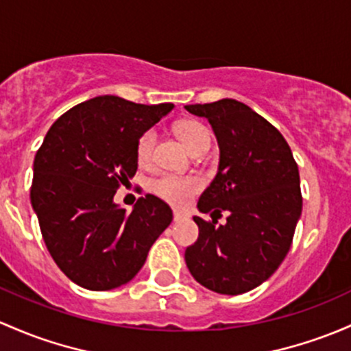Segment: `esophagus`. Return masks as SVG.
<instances>
[{"mask_svg":"<svg viewBox=\"0 0 351 351\" xmlns=\"http://www.w3.org/2000/svg\"><path fill=\"white\" fill-rule=\"evenodd\" d=\"M173 219H175V222H180V220L188 219V215H186V213L178 212V210H175V212H173Z\"/></svg>","mask_w":351,"mask_h":351,"instance_id":"1","label":"esophagus"}]
</instances>
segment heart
Segmentation results:
<instances>
[{
  "label": "heart",
  "instance_id": "b5f03b06",
  "mask_svg": "<svg viewBox=\"0 0 351 351\" xmlns=\"http://www.w3.org/2000/svg\"><path fill=\"white\" fill-rule=\"evenodd\" d=\"M176 134L190 151L198 149L205 145L210 146L208 129L198 121H182L180 124H176ZM154 141H156V132L153 129H147L139 136L138 143H136V160L139 166H147L151 163ZM202 185L204 183L198 176H178L165 173V175L154 178L149 188L161 200L176 206H183L202 190Z\"/></svg>",
  "mask_w": 351,
  "mask_h": 351
}]
</instances>
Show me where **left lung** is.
Returning a JSON list of instances; mask_svg holds the SVG:
<instances>
[{"label":"left lung","mask_w":351,"mask_h":351,"mask_svg":"<svg viewBox=\"0 0 351 351\" xmlns=\"http://www.w3.org/2000/svg\"><path fill=\"white\" fill-rule=\"evenodd\" d=\"M185 109L208 119L220 147L219 171L198 200L212 220L193 217L200 234L186 265L206 289L247 293L289 252L302 208L300 169L281 132L249 106L222 99ZM222 211L229 217L219 226Z\"/></svg>","instance_id":"8db88e82"}]
</instances>
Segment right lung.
Segmentation results:
<instances>
[{"label":"right lung","mask_w":351,"mask_h":351,"mask_svg":"<svg viewBox=\"0 0 351 351\" xmlns=\"http://www.w3.org/2000/svg\"><path fill=\"white\" fill-rule=\"evenodd\" d=\"M175 106L99 95L62 114L33 161L29 190L43 242L65 276L90 291L134 278L173 212L147 193L132 212L114 204L136 175V143Z\"/></svg>","instance_id":"obj_1"}]
</instances>
